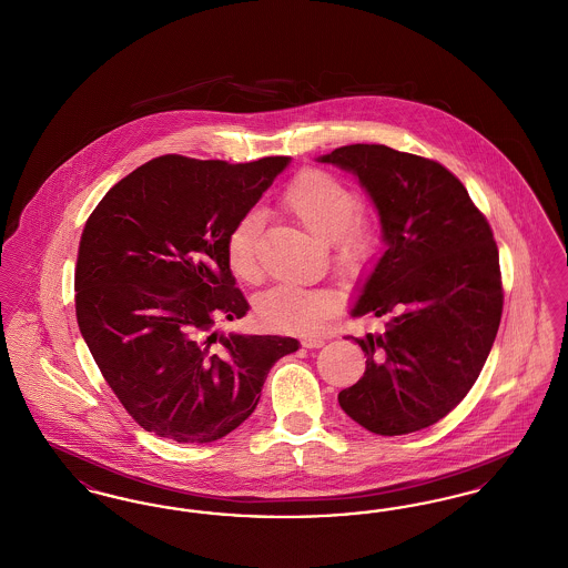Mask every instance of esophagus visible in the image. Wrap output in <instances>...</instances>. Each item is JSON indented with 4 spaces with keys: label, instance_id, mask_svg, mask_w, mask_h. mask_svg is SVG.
Listing matches in <instances>:
<instances>
[{
    "label": "esophagus",
    "instance_id": "34e87169",
    "mask_svg": "<svg viewBox=\"0 0 568 568\" xmlns=\"http://www.w3.org/2000/svg\"><path fill=\"white\" fill-rule=\"evenodd\" d=\"M325 338L322 336H304L302 338V347H306V349H317V347H324Z\"/></svg>",
    "mask_w": 568,
    "mask_h": 568
}]
</instances>
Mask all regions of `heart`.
<instances>
[{
  "label": "heart",
  "instance_id": "heart-1",
  "mask_svg": "<svg viewBox=\"0 0 568 568\" xmlns=\"http://www.w3.org/2000/svg\"><path fill=\"white\" fill-rule=\"evenodd\" d=\"M355 204L349 183L315 168L302 170L281 197V206L290 215L311 234L329 243L334 262L345 271L366 262L377 241L375 223L368 216L355 213ZM257 234L260 216L246 213L227 236L230 271L246 283L260 278ZM336 311L338 296L327 287L306 290L296 285H276L255 302V313L262 324L292 332L317 329Z\"/></svg>",
  "mask_w": 568,
  "mask_h": 568
}]
</instances>
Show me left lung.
Listing matches in <instances>:
<instances>
[{
  "label": "left lung",
  "instance_id": "obj_1",
  "mask_svg": "<svg viewBox=\"0 0 568 568\" xmlns=\"http://www.w3.org/2000/svg\"><path fill=\"white\" fill-rule=\"evenodd\" d=\"M317 162L359 181L385 244L349 311L387 317L385 332L352 336L366 371L338 403L381 436L428 428L475 385L500 325L491 230L458 179L433 160L385 144H349Z\"/></svg>",
  "mask_w": 568,
  "mask_h": 568
}]
</instances>
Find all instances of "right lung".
<instances>
[{
  "label": "right lung",
  "instance_id": "right-lung-1",
  "mask_svg": "<svg viewBox=\"0 0 568 568\" xmlns=\"http://www.w3.org/2000/svg\"><path fill=\"white\" fill-rule=\"evenodd\" d=\"M292 158L163 155L102 197L82 230L77 320L98 368L146 433L213 443L255 410L290 336L221 332L248 302L227 236Z\"/></svg>",
  "mask_w": 568,
  "mask_h": 568
}]
</instances>
